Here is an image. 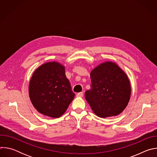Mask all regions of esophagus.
<instances>
[{
  "instance_id": "34e87169",
  "label": "esophagus",
  "mask_w": 157,
  "mask_h": 157,
  "mask_svg": "<svg viewBox=\"0 0 157 157\" xmlns=\"http://www.w3.org/2000/svg\"><path fill=\"white\" fill-rule=\"evenodd\" d=\"M76 96L77 97H82L83 96V93L81 92V93H78L77 94H76Z\"/></svg>"
}]
</instances>
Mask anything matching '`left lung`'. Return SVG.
<instances>
[{
  "label": "left lung",
  "mask_w": 157,
  "mask_h": 157,
  "mask_svg": "<svg viewBox=\"0 0 157 157\" xmlns=\"http://www.w3.org/2000/svg\"><path fill=\"white\" fill-rule=\"evenodd\" d=\"M91 89L85 98L94 113L100 117L119 114L128 104L131 88L125 73L114 63L105 62L90 74Z\"/></svg>",
  "instance_id": "1"
}]
</instances>
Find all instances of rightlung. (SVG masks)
I'll return each instance as SVG.
<instances>
[{
	"label": "right lung",
	"instance_id": "1",
	"mask_svg": "<svg viewBox=\"0 0 157 157\" xmlns=\"http://www.w3.org/2000/svg\"><path fill=\"white\" fill-rule=\"evenodd\" d=\"M64 68L58 63L42 64L34 72L29 84L32 103L41 114L52 117L62 116L75 97Z\"/></svg>",
	"mask_w": 157,
	"mask_h": 157
}]
</instances>
